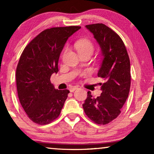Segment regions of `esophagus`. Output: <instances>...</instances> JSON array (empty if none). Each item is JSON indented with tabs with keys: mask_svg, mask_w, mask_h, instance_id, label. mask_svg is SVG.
I'll return each mask as SVG.
<instances>
[{
	"mask_svg": "<svg viewBox=\"0 0 154 154\" xmlns=\"http://www.w3.org/2000/svg\"><path fill=\"white\" fill-rule=\"evenodd\" d=\"M78 88H78V87H75V86H74V87L71 88L70 89H69V90H70V92H73L75 91V90H77Z\"/></svg>",
	"mask_w": 154,
	"mask_h": 154,
	"instance_id": "1",
	"label": "esophagus"
}]
</instances>
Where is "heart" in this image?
<instances>
[{"label": "heart", "instance_id": "1", "mask_svg": "<svg viewBox=\"0 0 154 154\" xmlns=\"http://www.w3.org/2000/svg\"><path fill=\"white\" fill-rule=\"evenodd\" d=\"M75 46L79 52H86L92 54L94 50V46L92 45V42L90 40L86 38L77 41L75 43Z\"/></svg>", "mask_w": 154, "mask_h": 154}]
</instances>
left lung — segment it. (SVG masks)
I'll list each match as a JSON object with an SVG mask.
<instances>
[{"label": "left lung", "instance_id": "1", "mask_svg": "<svg viewBox=\"0 0 154 154\" xmlns=\"http://www.w3.org/2000/svg\"><path fill=\"white\" fill-rule=\"evenodd\" d=\"M101 48L102 62L98 77L102 93L93 97L90 91L83 107L85 114L97 124L106 125L121 113L130 88V62L127 50L121 37L104 24L86 25Z\"/></svg>", "mask_w": 154, "mask_h": 154}]
</instances>
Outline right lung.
I'll list each match as a JSON object with an SVG mask.
<instances>
[{"instance_id": "obj_1", "label": "right lung", "mask_w": 154, "mask_h": 154, "mask_svg": "<svg viewBox=\"0 0 154 154\" xmlns=\"http://www.w3.org/2000/svg\"><path fill=\"white\" fill-rule=\"evenodd\" d=\"M81 26L54 27L40 33L22 52L16 70L20 104L28 117L46 125L60 114L69 90L55 89L50 82L58 72L60 55L66 42Z\"/></svg>"}]
</instances>
